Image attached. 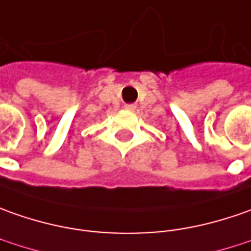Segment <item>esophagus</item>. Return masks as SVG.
Returning a JSON list of instances; mask_svg holds the SVG:
<instances>
[{"label":"esophagus","mask_w":251,"mask_h":251,"mask_svg":"<svg viewBox=\"0 0 251 251\" xmlns=\"http://www.w3.org/2000/svg\"><path fill=\"white\" fill-rule=\"evenodd\" d=\"M125 108L127 109V111H134V109H136V105H134V104H126Z\"/></svg>","instance_id":"obj_1"}]
</instances>
